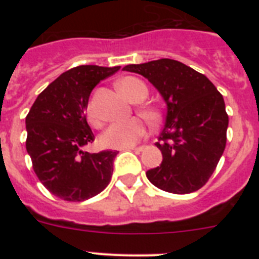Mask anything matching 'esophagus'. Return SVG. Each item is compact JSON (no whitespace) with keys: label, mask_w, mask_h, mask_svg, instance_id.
Segmentation results:
<instances>
[{"label":"esophagus","mask_w":259,"mask_h":259,"mask_svg":"<svg viewBox=\"0 0 259 259\" xmlns=\"http://www.w3.org/2000/svg\"><path fill=\"white\" fill-rule=\"evenodd\" d=\"M127 149L135 150V152H143L144 146H137V148H124V149H122V150H127Z\"/></svg>","instance_id":"esophagus-1"}]
</instances>
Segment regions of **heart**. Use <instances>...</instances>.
<instances>
[{
	"mask_svg": "<svg viewBox=\"0 0 259 259\" xmlns=\"http://www.w3.org/2000/svg\"><path fill=\"white\" fill-rule=\"evenodd\" d=\"M119 91L134 102L143 101L148 96V89L145 84L140 79L134 76L123 77L118 81ZM140 114L148 122H157L161 113L157 107L144 106L140 109ZM88 116L91 122L98 124V119L93 111L92 105L88 106ZM146 127L145 123L140 118H132L124 120V122H116L110 124L104 131L101 136V143L106 148H113V149H124V148H131L135 144L145 136Z\"/></svg>",
	"mask_w": 259,
	"mask_h": 259,
	"instance_id": "b5f03b06",
	"label": "heart"
}]
</instances>
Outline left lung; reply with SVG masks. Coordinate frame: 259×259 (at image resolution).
<instances>
[{
  "instance_id": "8db88e82",
  "label": "left lung",
  "mask_w": 259,
  "mask_h": 259,
  "mask_svg": "<svg viewBox=\"0 0 259 259\" xmlns=\"http://www.w3.org/2000/svg\"><path fill=\"white\" fill-rule=\"evenodd\" d=\"M124 71L143 75L167 104L166 124L155 143L162 163L146 178L162 191L188 194L206 184L227 141L223 96L203 74L175 59L162 58Z\"/></svg>"
}]
</instances>
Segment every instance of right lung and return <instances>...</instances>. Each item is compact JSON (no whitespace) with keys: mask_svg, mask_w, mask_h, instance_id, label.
<instances>
[{"mask_svg":"<svg viewBox=\"0 0 259 259\" xmlns=\"http://www.w3.org/2000/svg\"><path fill=\"white\" fill-rule=\"evenodd\" d=\"M119 68L85 65L66 71L37 96L26 116V148L33 171L61 200H88L111 180L115 150L81 149L95 141L85 118L91 92Z\"/></svg>","mask_w":259,"mask_h":259,"instance_id":"obj_1","label":"right lung"}]
</instances>
